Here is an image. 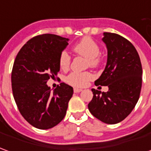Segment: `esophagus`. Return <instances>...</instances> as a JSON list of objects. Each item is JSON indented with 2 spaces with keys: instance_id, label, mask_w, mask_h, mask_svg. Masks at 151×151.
<instances>
[{
  "instance_id": "esophagus-1",
  "label": "esophagus",
  "mask_w": 151,
  "mask_h": 151,
  "mask_svg": "<svg viewBox=\"0 0 151 151\" xmlns=\"http://www.w3.org/2000/svg\"><path fill=\"white\" fill-rule=\"evenodd\" d=\"M73 91H74V93H80V92H82V89L80 88H73Z\"/></svg>"
}]
</instances>
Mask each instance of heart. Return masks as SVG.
<instances>
[{
    "label": "heart",
    "mask_w": 151,
    "mask_h": 151,
    "mask_svg": "<svg viewBox=\"0 0 151 151\" xmlns=\"http://www.w3.org/2000/svg\"><path fill=\"white\" fill-rule=\"evenodd\" d=\"M77 54L88 58V66L96 68L101 63L100 47L90 37H85L73 47ZM59 67L62 70H67L70 66L71 57L67 51H63L59 55ZM94 75L91 72H72L66 78V82L73 87H83L89 81L93 79Z\"/></svg>",
    "instance_id": "b5f03b06"
}]
</instances>
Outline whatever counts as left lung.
<instances>
[{
  "label": "left lung",
  "instance_id": "obj_1",
  "mask_svg": "<svg viewBox=\"0 0 151 151\" xmlns=\"http://www.w3.org/2000/svg\"><path fill=\"white\" fill-rule=\"evenodd\" d=\"M107 62L95 85L107 86L101 93L93 88L88 109L93 116L106 124L123 121L139 100L142 85V67L139 54L132 43L117 34L103 33Z\"/></svg>",
  "mask_w": 151,
  "mask_h": 151
}]
</instances>
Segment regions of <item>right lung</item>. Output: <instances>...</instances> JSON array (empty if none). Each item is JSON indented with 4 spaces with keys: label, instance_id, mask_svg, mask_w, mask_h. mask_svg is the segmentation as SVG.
<instances>
[{
    "label": "right lung",
    "instance_id": "1",
    "mask_svg": "<svg viewBox=\"0 0 151 151\" xmlns=\"http://www.w3.org/2000/svg\"><path fill=\"white\" fill-rule=\"evenodd\" d=\"M68 39L44 34L27 41L16 55L11 72V86L20 114L30 125L47 130L64 118L73 89L61 83L53 92L47 86L60 69L59 55Z\"/></svg>",
    "mask_w": 151,
    "mask_h": 151
}]
</instances>
